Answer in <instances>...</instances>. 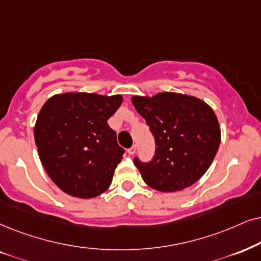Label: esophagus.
Returning a JSON list of instances; mask_svg holds the SVG:
<instances>
[{"mask_svg":"<svg viewBox=\"0 0 261 261\" xmlns=\"http://www.w3.org/2000/svg\"><path fill=\"white\" fill-rule=\"evenodd\" d=\"M127 151H128V154L130 155H134L135 153H136V146H133V147H130L127 149Z\"/></svg>","mask_w":261,"mask_h":261,"instance_id":"1","label":"esophagus"}]
</instances>
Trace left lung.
Returning a JSON list of instances; mask_svg holds the SVG:
<instances>
[{
  "instance_id": "8db88e82",
  "label": "left lung",
  "mask_w": 261,
  "mask_h": 261,
  "mask_svg": "<svg viewBox=\"0 0 261 261\" xmlns=\"http://www.w3.org/2000/svg\"><path fill=\"white\" fill-rule=\"evenodd\" d=\"M131 101L155 140L149 163L134 159L144 182L164 193L193 186L208 170L220 144V126L212 108L177 92L134 96Z\"/></svg>"
}]
</instances>
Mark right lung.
<instances>
[{
	"label": "right lung",
	"mask_w": 261,
	"mask_h": 261,
	"mask_svg": "<svg viewBox=\"0 0 261 261\" xmlns=\"http://www.w3.org/2000/svg\"><path fill=\"white\" fill-rule=\"evenodd\" d=\"M121 102V95L65 92L39 111L34 128L39 159L68 195L91 199L110 188L125 150L107 120Z\"/></svg>",
	"instance_id": "right-lung-1"
}]
</instances>
